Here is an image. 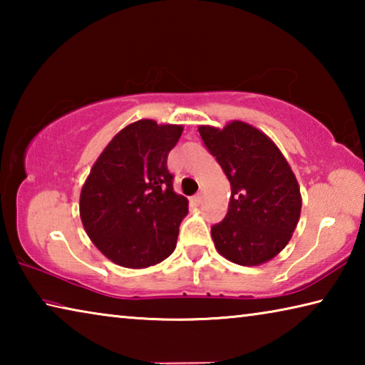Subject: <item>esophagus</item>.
Listing matches in <instances>:
<instances>
[{
	"label": "esophagus",
	"mask_w": 365,
	"mask_h": 365,
	"mask_svg": "<svg viewBox=\"0 0 365 365\" xmlns=\"http://www.w3.org/2000/svg\"><path fill=\"white\" fill-rule=\"evenodd\" d=\"M201 201H202V195L201 193H197V195H195L193 197H191V205H195V206H200Z\"/></svg>",
	"instance_id": "esophagus-1"
}]
</instances>
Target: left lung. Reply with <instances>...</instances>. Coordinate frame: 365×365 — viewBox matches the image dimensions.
Instances as JSON below:
<instances>
[{
  "instance_id": "left-lung-1",
  "label": "left lung",
  "mask_w": 365,
  "mask_h": 365,
  "mask_svg": "<svg viewBox=\"0 0 365 365\" xmlns=\"http://www.w3.org/2000/svg\"><path fill=\"white\" fill-rule=\"evenodd\" d=\"M197 130L232 190L227 215L211 228L215 250L245 267L269 262L292 240L301 215L299 185L287 158L243 120Z\"/></svg>"
}]
</instances>
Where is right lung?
<instances>
[{
    "label": "right lung",
    "instance_id": "right-lung-1",
    "mask_svg": "<svg viewBox=\"0 0 365 365\" xmlns=\"http://www.w3.org/2000/svg\"><path fill=\"white\" fill-rule=\"evenodd\" d=\"M183 125L141 119L114 135L80 191L86 235L109 261L146 269L177 246L188 200L172 187L168 156Z\"/></svg>",
    "mask_w": 365,
    "mask_h": 365
}]
</instances>
